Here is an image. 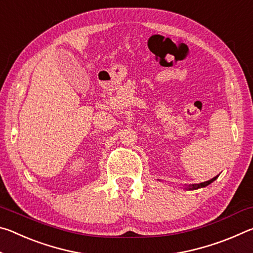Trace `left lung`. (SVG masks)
<instances>
[{"label": "left lung", "instance_id": "left-lung-1", "mask_svg": "<svg viewBox=\"0 0 253 253\" xmlns=\"http://www.w3.org/2000/svg\"><path fill=\"white\" fill-rule=\"evenodd\" d=\"M219 176V175H217ZM217 176L213 177L212 179H210V181H207V182H203V183H200V184H192V185H188V186H185L184 187V190H188V191H193V190H198V188H202V187H205L208 186L209 184H211L212 182L215 181V179L217 178Z\"/></svg>", "mask_w": 253, "mask_h": 253}]
</instances>
